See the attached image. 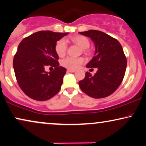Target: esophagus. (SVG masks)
<instances>
[{
    "label": "esophagus",
    "mask_w": 146,
    "mask_h": 146,
    "mask_svg": "<svg viewBox=\"0 0 146 146\" xmlns=\"http://www.w3.org/2000/svg\"><path fill=\"white\" fill-rule=\"evenodd\" d=\"M68 72H76V70H72V69H68L67 70Z\"/></svg>",
    "instance_id": "34e87169"
}]
</instances>
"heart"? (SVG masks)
<instances>
[{
  "label": "heart",
  "instance_id": "heart-1",
  "mask_svg": "<svg viewBox=\"0 0 146 146\" xmlns=\"http://www.w3.org/2000/svg\"><path fill=\"white\" fill-rule=\"evenodd\" d=\"M72 42L78 45L83 49V51L85 52H88V48L90 45L89 39L86 37L82 35H77L71 38ZM68 45L65 39H62L57 41L55 50L57 54L60 57H63L65 56L67 52ZM84 62V58L82 57L79 58H74V57L68 56L62 60L61 64L64 67L69 69H76L80 64H82Z\"/></svg>",
  "mask_w": 146,
  "mask_h": 146
}]
</instances>
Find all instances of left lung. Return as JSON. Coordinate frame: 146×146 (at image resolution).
Returning a JSON list of instances; mask_svg holds the SVG:
<instances>
[{"label": "left lung", "instance_id": "obj_1", "mask_svg": "<svg viewBox=\"0 0 146 146\" xmlns=\"http://www.w3.org/2000/svg\"><path fill=\"white\" fill-rule=\"evenodd\" d=\"M90 37L95 45V53L86 67L97 68L92 76L86 72L78 82L80 89L94 98H105L113 94L122 82L127 67V59L121 43L104 32L88 30L79 32Z\"/></svg>", "mask_w": 146, "mask_h": 146}]
</instances>
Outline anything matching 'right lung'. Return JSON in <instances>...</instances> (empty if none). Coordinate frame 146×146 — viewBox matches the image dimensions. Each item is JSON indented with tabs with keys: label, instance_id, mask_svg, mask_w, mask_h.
I'll list each match as a JSON object with an SVG mask.
<instances>
[{
	"label": "right lung",
	"instance_id": "obj_1",
	"mask_svg": "<svg viewBox=\"0 0 146 146\" xmlns=\"http://www.w3.org/2000/svg\"><path fill=\"white\" fill-rule=\"evenodd\" d=\"M68 34L40 31L24 38L19 45L13 68L20 88L32 99L47 101L60 91L66 69L59 66L55 46ZM46 65L54 67V70L45 72Z\"/></svg>",
	"mask_w": 146,
	"mask_h": 146
}]
</instances>
